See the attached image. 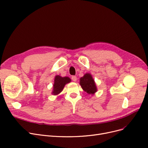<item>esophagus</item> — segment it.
Returning a JSON list of instances; mask_svg holds the SVG:
<instances>
[{"instance_id":"esophagus-1","label":"esophagus","mask_w":148,"mask_h":148,"mask_svg":"<svg viewBox=\"0 0 148 148\" xmlns=\"http://www.w3.org/2000/svg\"><path fill=\"white\" fill-rule=\"evenodd\" d=\"M71 79H72L73 81L75 82V81L77 80V77H76L75 75H73V76L71 77Z\"/></svg>"}]
</instances>
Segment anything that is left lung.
<instances>
[{
    "mask_svg": "<svg viewBox=\"0 0 148 148\" xmlns=\"http://www.w3.org/2000/svg\"><path fill=\"white\" fill-rule=\"evenodd\" d=\"M80 80V84L82 89L88 94H94L97 91V88L91 74L87 73Z\"/></svg>",
    "mask_w": 148,
    "mask_h": 148,
    "instance_id": "left-lung-1",
    "label": "left lung"
}]
</instances>
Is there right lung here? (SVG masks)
Masks as SVG:
<instances>
[{
  "label": "right lung",
  "mask_w": 148,
  "mask_h": 148,
  "mask_svg": "<svg viewBox=\"0 0 148 148\" xmlns=\"http://www.w3.org/2000/svg\"><path fill=\"white\" fill-rule=\"evenodd\" d=\"M70 82L71 79L68 77H62L60 75H56L54 79L53 94L54 95L59 94L60 92H62L64 86H65L66 83H69Z\"/></svg>",
  "instance_id": "add662e5"
}]
</instances>
